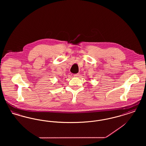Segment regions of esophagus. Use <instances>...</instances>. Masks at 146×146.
<instances>
[{"label": "esophagus", "instance_id": "1", "mask_svg": "<svg viewBox=\"0 0 146 146\" xmlns=\"http://www.w3.org/2000/svg\"><path fill=\"white\" fill-rule=\"evenodd\" d=\"M79 76V73H77V74H74V77H78Z\"/></svg>", "mask_w": 146, "mask_h": 146}]
</instances>
